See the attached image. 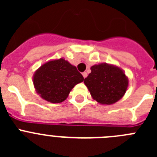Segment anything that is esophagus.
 I'll use <instances>...</instances> for the list:
<instances>
[{"label":"esophagus","instance_id":"1","mask_svg":"<svg viewBox=\"0 0 157 157\" xmlns=\"http://www.w3.org/2000/svg\"><path fill=\"white\" fill-rule=\"evenodd\" d=\"M82 76H83V78H86L87 77V73H86V72H83V73H82Z\"/></svg>","mask_w":157,"mask_h":157}]
</instances>
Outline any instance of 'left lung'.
Here are the masks:
<instances>
[{
    "label": "left lung",
    "mask_w": 157,
    "mask_h": 157,
    "mask_svg": "<svg viewBox=\"0 0 157 157\" xmlns=\"http://www.w3.org/2000/svg\"><path fill=\"white\" fill-rule=\"evenodd\" d=\"M91 73L84 79L93 99L101 105H113L123 98L129 80L120 67L101 63L90 67Z\"/></svg>",
    "instance_id": "8db88e82"
}]
</instances>
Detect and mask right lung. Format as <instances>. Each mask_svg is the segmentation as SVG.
<instances>
[{
  "label": "right lung",
  "mask_w": 157,
  "mask_h": 157,
  "mask_svg": "<svg viewBox=\"0 0 157 157\" xmlns=\"http://www.w3.org/2000/svg\"><path fill=\"white\" fill-rule=\"evenodd\" d=\"M83 80L76 67L63 58L46 62L35 71L33 76L36 92L51 103L65 101L75 86Z\"/></svg>",
  "instance_id": "add662e5"
}]
</instances>
